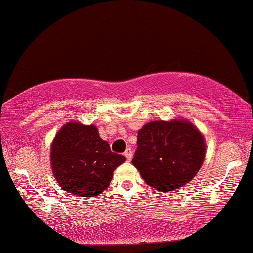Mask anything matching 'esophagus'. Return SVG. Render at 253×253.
Listing matches in <instances>:
<instances>
[{
	"mask_svg": "<svg viewBox=\"0 0 253 253\" xmlns=\"http://www.w3.org/2000/svg\"><path fill=\"white\" fill-rule=\"evenodd\" d=\"M124 154H125V157L127 158L128 160H130L131 158H133V151H131L130 148H128V149L125 151V153H124Z\"/></svg>",
	"mask_w": 253,
	"mask_h": 253,
	"instance_id": "1",
	"label": "esophagus"
}]
</instances>
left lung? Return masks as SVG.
I'll return each instance as SVG.
<instances>
[{
	"label": "left lung",
	"instance_id": "8db88e82",
	"mask_svg": "<svg viewBox=\"0 0 253 253\" xmlns=\"http://www.w3.org/2000/svg\"><path fill=\"white\" fill-rule=\"evenodd\" d=\"M206 152L205 136L190 120H153L138 130L131 164L148 185L166 193L194 178Z\"/></svg>",
	"mask_w": 253,
	"mask_h": 253
}]
</instances>
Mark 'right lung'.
I'll use <instances>...</instances> for the list:
<instances>
[{
	"label": "right lung",
	"mask_w": 253,
	"mask_h": 253,
	"mask_svg": "<svg viewBox=\"0 0 253 253\" xmlns=\"http://www.w3.org/2000/svg\"><path fill=\"white\" fill-rule=\"evenodd\" d=\"M126 158L111 152L94 125L68 122L55 134L50 161L60 187L82 198L96 197L110 185L115 169Z\"/></svg>",
	"instance_id": "1"
}]
</instances>
